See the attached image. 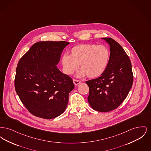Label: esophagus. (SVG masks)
<instances>
[{
  "instance_id": "34e87169",
  "label": "esophagus",
  "mask_w": 151,
  "mask_h": 151,
  "mask_svg": "<svg viewBox=\"0 0 151 151\" xmlns=\"http://www.w3.org/2000/svg\"><path fill=\"white\" fill-rule=\"evenodd\" d=\"M73 84H74L75 86H78L79 84H80L81 83V81L76 80V79H73Z\"/></svg>"
}]
</instances>
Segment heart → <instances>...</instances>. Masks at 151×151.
Here are the masks:
<instances>
[{
	"label": "heart",
	"mask_w": 151,
	"mask_h": 151,
	"mask_svg": "<svg viewBox=\"0 0 151 151\" xmlns=\"http://www.w3.org/2000/svg\"><path fill=\"white\" fill-rule=\"evenodd\" d=\"M110 58V52L105 45L80 44L72 47L70 55L64 54L62 56L61 63L67 75L72 74L80 64L81 70L77 76L87 75L89 78L93 79L100 76L106 71Z\"/></svg>",
	"instance_id": "obj_1"
}]
</instances>
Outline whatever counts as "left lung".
<instances>
[{"mask_svg": "<svg viewBox=\"0 0 151 151\" xmlns=\"http://www.w3.org/2000/svg\"><path fill=\"white\" fill-rule=\"evenodd\" d=\"M109 44L110 58L106 71L97 79L88 80V101L94 110L108 112L125 100L133 83L129 58L122 46L111 38H101Z\"/></svg>", "mask_w": 151, "mask_h": 151, "instance_id": "obj_1", "label": "left lung"}]
</instances>
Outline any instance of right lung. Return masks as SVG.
I'll list each match as a JSON object with an SVG mask.
<instances>
[{
  "label": "right lung",
  "instance_id": "right-lung-1",
  "mask_svg": "<svg viewBox=\"0 0 151 151\" xmlns=\"http://www.w3.org/2000/svg\"><path fill=\"white\" fill-rule=\"evenodd\" d=\"M69 42L35 43L20 59L14 79L16 92L24 105L36 116L50 119L67 108L72 79L58 68L62 52Z\"/></svg>",
  "mask_w": 151,
  "mask_h": 151
}]
</instances>
